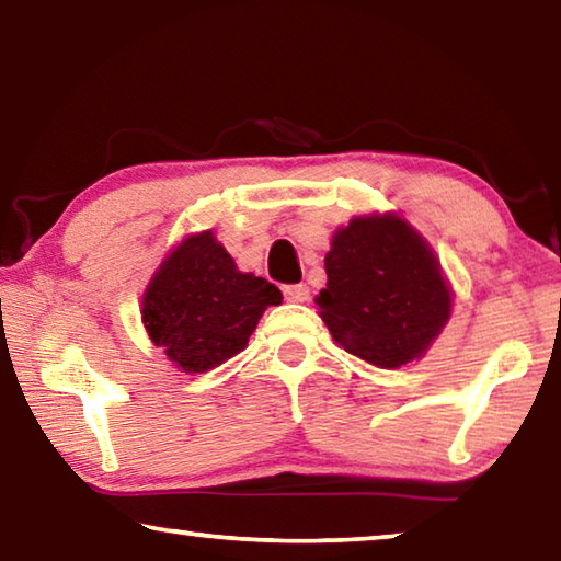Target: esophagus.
Listing matches in <instances>:
<instances>
[{
    "mask_svg": "<svg viewBox=\"0 0 561 561\" xmlns=\"http://www.w3.org/2000/svg\"><path fill=\"white\" fill-rule=\"evenodd\" d=\"M282 291H284V299H287V301H307L309 299L307 284H287V287H282Z\"/></svg>",
    "mask_w": 561,
    "mask_h": 561,
    "instance_id": "34e87169",
    "label": "esophagus"
}]
</instances>
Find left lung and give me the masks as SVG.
Masks as SVG:
<instances>
[{"instance_id": "8db88e82", "label": "left lung", "mask_w": 561, "mask_h": 561, "mask_svg": "<svg viewBox=\"0 0 561 561\" xmlns=\"http://www.w3.org/2000/svg\"><path fill=\"white\" fill-rule=\"evenodd\" d=\"M314 299L336 344L378 368L425 356L450 319L453 291L428 240L396 213L358 215L331 237Z\"/></svg>"}]
</instances>
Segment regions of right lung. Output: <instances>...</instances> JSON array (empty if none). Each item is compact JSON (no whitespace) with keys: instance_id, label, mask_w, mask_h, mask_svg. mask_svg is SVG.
<instances>
[{"instance_id":"right-lung-1","label":"right lung","mask_w":561,"mask_h":561,"mask_svg":"<svg viewBox=\"0 0 561 561\" xmlns=\"http://www.w3.org/2000/svg\"><path fill=\"white\" fill-rule=\"evenodd\" d=\"M282 291L237 270L213 230L187 234L160 262L144 291L140 319L150 341L180 371L205 374L247 348Z\"/></svg>"}]
</instances>
